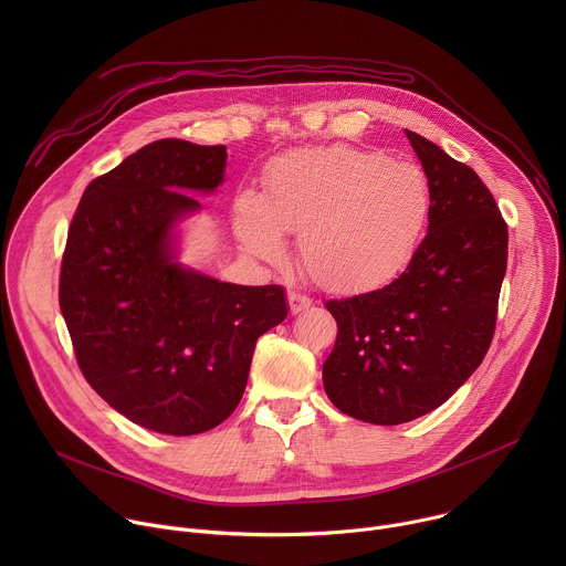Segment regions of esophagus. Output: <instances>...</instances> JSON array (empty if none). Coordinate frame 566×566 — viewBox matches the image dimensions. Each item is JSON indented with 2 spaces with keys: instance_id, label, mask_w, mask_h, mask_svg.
<instances>
[{
  "instance_id": "obj_1",
  "label": "esophagus",
  "mask_w": 566,
  "mask_h": 566,
  "mask_svg": "<svg viewBox=\"0 0 566 566\" xmlns=\"http://www.w3.org/2000/svg\"><path fill=\"white\" fill-rule=\"evenodd\" d=\"M311 304H313L311 297H306V295H302V293H295V291H289V308H291L293 315L306 311Z\"/></svg>"
}]
</instances>
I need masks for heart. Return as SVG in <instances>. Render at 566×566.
<instances>
[{
  "instance_id": "obj_1",
  "label": "heart",
  "mask_w": 566,
  "mask_h": 566,
  "mask_svg": "<svg viewBox=\"0 0 566 566\" xmlns=\"http://www.w3.org/2000/svg\"><path fill=\"white\" fill-rule=\"evenodd\" d=\"M430 214L432 190L419 166L332 145L280 156L264 195H237L232 226L241 249L264 262L284 255L282 230L300 232V260L315 284L365 293L408 269Z\"/></svg>"
}]
</instances>
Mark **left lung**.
I'll return each instance as SVG.
<instances>
[{
    "instance_id": "left-lung-1",
    "label": "left lung",
    "mask_w": 566,
    "mask_h": 566,
    "mask_svg": "<svg viewBox=\"0 0 566 566\" xmlns=\"http://www.w3.org/2000/svg\"><path fill=\"white\" fill-rule=\"evenodd\" d=\"M406 134L432 190L428 234L391 284L327 302L338 338L322 382L340 412L374 426L437 410L481 365L509 255L506 221L474 170Z\"/></svg>"
}]
</instances>
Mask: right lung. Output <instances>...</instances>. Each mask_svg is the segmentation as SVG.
Here are the masks:
<instances>
[{"label":"right lung","mask_w":566,"mask_h":566,"mask_svg":"<svg viewBox=\"0 0 566 566\" xmlns=\"http://www.w3.org/2000/svg\"><path fill=\"white\" fill-rule=\"evenodd\" d=\"M223 145L154 140L94 179L69 226L60 311L87 382L151 432L217 428L247 389L255 343L286 317L277 284L219 282L179 258L195 192L223 184Z\"/></svg>","instance_id":"obj_1"}]
</instances>
